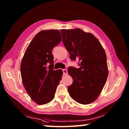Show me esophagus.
I'll return each instance as SVG.
<instances>
[{
    "mask_svg": "<svg viewBox=\"0 0 129 129\" xmlns=\"http://www.w3.org/2000/svg\"><path fill=\"white\" fill-rule=\"evenodd\" d=\"M62 72H63V75H67V74H68V71H67L66 69H62Z\"/></svg>",
    "mask_w": 129,
    "mask_h": 129,
    "instance_id": "1",
    "label": "esophagus"
}]
</instances>
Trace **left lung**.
<instances>
[{"label":"left lung","mask_w":129,"mask_h":129,"mask_svg":"<svg viewBox=\"0 0 129 129\" xmlns=\"http://www.w3.org/2000/svg\"><path fill=\"white\" fill-rule=\"evenodd\" d=\"M62 42L72 60H79V68L69 67L73 83L68 87L69 95L77 103H92L103 89L109 74L106 52L93 34L80 28L62 29Z\"/></svg>","instance_id":"1"}]
</instances>
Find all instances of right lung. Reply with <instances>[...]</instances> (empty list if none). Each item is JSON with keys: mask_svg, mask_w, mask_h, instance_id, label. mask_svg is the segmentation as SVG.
Returning <instances> with one entry per match:
<instances>
[{"mask_svg": "<svg viewBox=\"0 0 129 129\" xmlns=\"http://www.w3.org/2000/svg\"><path fill=\"white\" fill-rule=\"evenodd\" d=\"M61 41L58 30H42L33 39L20 64L22 82L26 92L38 105L48 103L54 98L62 76L61 69H53L52 49Z\"/></svg>", "mask_w": 129, "mask_h": 129, "instance_id": "obj_1", "label": "right lung"}]
</instances>
